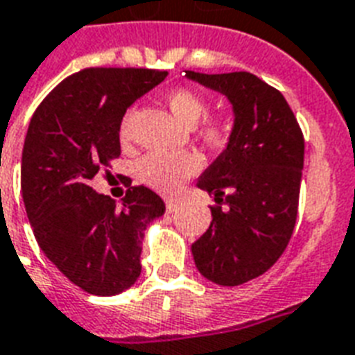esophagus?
<instances>
[{
  "label": "esophagus",
  "mask_w": 355,
  "mask_h": 355,
  "mask_svg": "<svg viewBox=\"0 0 355 355\" xmlns=\"http://www.w3.org/2000/svg\"><path fill=\"white\" fill-rule=\"evenodd\" d=\"M180 205H181L180 200H172V198H170V200H166V211H168V213H174V211H178V209H180Z\"/></svg>",
  "instance_id": "esophagus-1"
}]
</instances>
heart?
Masks as SVG:
<instances>
[{
	"mask_svg": "<svg viewBox=\"0 0 355 355\" xmlns=\"http://www.w3.org/2000/svg\"><path fill=\"white\" fill-rule=\"evenodd\" d=\"M170 111L185 125H194L207 112V101L203 96L191 89H174L166 94ZM133 111L125 112L120 133L128 137ZM230 125L220 118H207L200 128V137L209 146H218L226 140ZM200 163L191 152H153L142 159L139 164V174L146 185L161 192L174 191L181 181L191 178Z\"/></svg>",
	"mask_w": 355,
	"mask_h": 355,
	"instance_id": "heart-1",
	"label": "heart"
}]
</instances>
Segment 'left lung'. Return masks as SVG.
Returning a JSON list of instances; mask_svg holds the SVG:
<instances>
[{
    "instance_id": "1",
    "label": "left lung",
    "mask_w": 355,
    "mask_h": 355,
    "mask_svg": "<svg viewBox=\"0 0 355 355\" xmlns=\"http://www.w3.org/2000/svg\"><path fill=\"white\" fill-rule=\"evenodd\" d=\"M185 78L232 103L226 150L198 180L216 205L209 230L192 244V255L209 282L235 287L265 274L289 244L298 213L304 135L282 92L254 73L185 70Z\"/></svg>"
}]
</instances>
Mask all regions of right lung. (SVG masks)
I'll return each mask as SVG.
<instances>
[{"label":"right lung","instance_id":"1","mask_svg":"<svg viewBox=\"0 0 355 355\" xmlns=\"http://www.w3.org/2000/svg\"><path fill=\"white\" fill-rule=\"evenodd\" d=\"M166 72L146 68H85L49 92L33 114L21 153V194L46 257L72 283L114 296L140 276L146 227L164 202L144 185L120 205L89 185L120 155V123L140 96Z\"/></svg>","mask_w":355,"mask_h":355}]
</instances>
